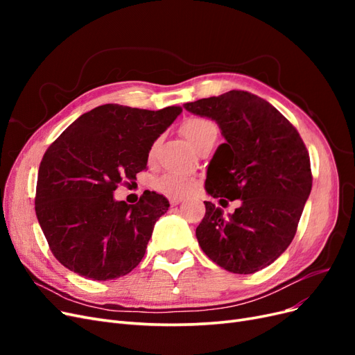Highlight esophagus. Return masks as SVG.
Masks as SVG:
<instances>
[{"mask_svg": "<svg viewBox=\"0 0 355 355\" xmlns=\"http://www.w3.org/2000/svg\"><path fill=\"white\" fill-rule=\"evenodd\" d=\"M168 201H170L171 206H178V204H180V202H182V198H178V197H170V198H168Z\"/></svg>", "mask_w": 355, "mask_h": 355, "instance_id": "1", "label": "esophagus"}]
</instances>
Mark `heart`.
Returning <instances> with one entry per match:
<instances>
[{"label":"heart","instance_id":"1","mask_svg":"<svg viewBox=\"0 0 355 355\" xmlns=\"http://www.w3.org/2000/svg\"><path fill=\"white\" fill-rule=\"evenodd\" d=\"M182 132L188 137V141L198 149L209 142H216L219 128L211 120L201 116L189 118L182 124ZM154 153V149L151 154ZM197 187V179L179 173V171H166L154 180V188L161 194L168 197H185Z\"/></svg>","mask_w":355,"mask_h":355}]
</instances>
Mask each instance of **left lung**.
Wrapping results in <instances>:
<instances>
[{
	"mask_svg": "<svg viewBox=\"0 0 355 355\" xmlns=\"http://www.w3.org/2000/svg\"><path fill=\"white\" fill-rule=\"evenodd\" d=\"M185 108L216 121L227 139L210 161L206 191L225 202L241 200L230 218L204 201L198 244L230 272L263 270L292 243L313 187L302 137L270 102L244 90L189 102Z\"/></svg>",
	"mask_w": 355,
	"mask_h": 355,
	"instance_id": "1",
	"label": "left lung"
}]
</instances>
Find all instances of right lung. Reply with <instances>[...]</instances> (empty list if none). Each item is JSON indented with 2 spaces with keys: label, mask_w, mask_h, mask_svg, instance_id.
I'll use <instances>...</instances> for the list:
<instances>
[{
  "label": "right lung",
  "mask_w": 355,
  "mask_h": 355,
  "mask_svg": "<svg viewBox=\"0 0 355 355\" xmlns=\"http://www.w3.org/2000/svg\"><path fill=\"white\" fill-rule=\"evenodd\" d=\"M182 112L106 103L75 120L42 157L35 213L51 253L90 280L123 277L139 265L168 200L145 191L136 204L114 200L146 168L153 144Z\"/></svg>",
  "instance_id": "right-lung-1"
}]
</instances>
